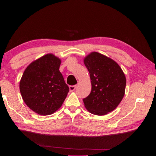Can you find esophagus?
<instances>
[{
  "instance_id": "1",
  "label": "esophagus",
  "mask_w": 156,
  "mask_h": 156,
  "mask_svg": "<svg viewBox=\"0 0 156 156\" xmlns=\"http://www.w3.org/2000/svg\"><path fill=\"white\" fill-rule=\"evenodd\" d=\"M69 90H70L71 92L72 91H74L75 89L76 88V85H73V86H69Z\"/></svg>"
}]
</instances>
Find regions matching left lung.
<instances>
[{
	"label": "left lung",
	"mask_w": 156,
	"mask_h": 156,
	"mask_svg": "<svg viewBox=\"0 0 156 156\" xmlns=\"http://www.w3.org/2000/svg\"><path fill=\"white\" fill-rule=\"evenodd\" d=\"M84 62L92 84L90 94L83 98L85 107L92 114H107L117 108L124 97V73L117 62L98 52H92Z\"/></svg>",
	"instance_id": "8db88e82"
}]
</instances>
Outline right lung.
Instances as JSON below:
<instances>
[{
	"label": "right lung",
	"mask_w": 156,
	"mask_h": 156,
	"mask_svg": "<svg viewBox=\"0 0 156 156\" xmlns=\"http://www.w3.org/2000/svg\"><path fill=\"white\" fill-rule=\"evenodd\" d=\"M61 60L46 54L29 64L20 81L23 101L32 111L48 115L61 107L69 92L59 68Z\"/></svg>",
	"instance_id": "add662e5"
}]
</instances>
